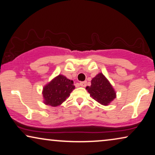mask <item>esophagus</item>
Masks as SVG:
<instances>
[{
    "label": "esophagus",
    "mask_w": 155,
    "mask_h": 155,
    "mask_svg": "<svg viewBox=\"0 0 155 155\" xmlns=\"http://www.w3.org/2000/svg\"><path fill=\"white\" fill-rule=\"evenodd\" d=\"M86 81H81V82H80L79 83V85L81 87H86Z\"/></svg>",
    "instance_id": "obj_1"
}]
</instances>
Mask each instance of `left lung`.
Listing matches in <instances>:
<instances>
[{
	"mask_svg": "<svg viewBox=\"0 0 155 155\" xmlns=\"http://www.w3.org/2000/svg\"><path fill=\"white\" fill-rule=\"evenodd\" d=\"M86 89L91 97L102 105H108L116 97V92L107 78L99 73L91 80V86Z\"/></svg>",
	"mask_w": 155,
	"mask_h": 155,
	"instance_id": "1",
	"label": "left lung"
}]
</instances>
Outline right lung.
I'll return each instance as SVG.
<instances>
[{
	"instance_id": "1",
	"label": "right lung",
	"mask_w": 155,
	"mask_h": 155,
	"mask_svg": "<svg viewBox=\"0 0 155 155\" xmlns=\"http://www.w3.org/2000/svg\"><path fill=\"white\" fill-rule=\"evenodd\" d=\"M74 88L72 80L68 79L62 74L58 75L43 87V102L52 107L60 105L69 97Z\"/></svg>"
}]
</instances>
